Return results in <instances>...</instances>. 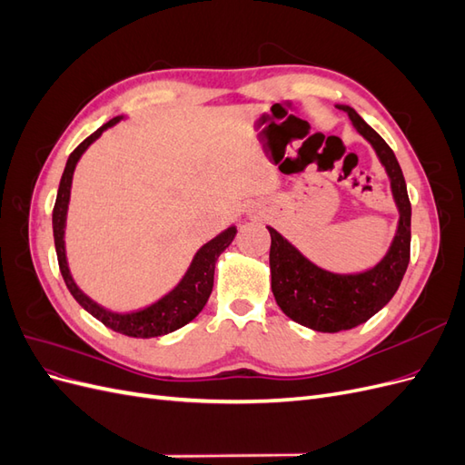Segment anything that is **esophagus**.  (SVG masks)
<instances>
[{"label": "esophagus", "mask_w": 465, "mask_h": 465, "mask_svg": "<svg viewBox=\"0 0 465 465\" xmlns=\"http://www.w3.org/2000/svg\"><path fill=\"white\" fill-rule=\"evenodd\" d=\"M248 215L256 219V217H262V215H263V211H262L260 207H250V209H248Z\"/></svg>", "instance_id": "esophagus-1"}]
</instances>
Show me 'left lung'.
Segmentation results:
<instances>
[{"instance_id": "left-lung-1", "label": "left lung", "mask_w": 465, "mask_h": 465, "mask_svg": "<svg viewBox=\"0 0 465 465\" xmlns=\"http://www.w3.org/2000/svg\"><path fill=\"white\" fill-rule=\"evenodd\" d=\"M337 108L347 112L357 134L372 145L390 178V190L400 219L386 256L374 267L359 273L323 270L308 260L283 234L267 227L272 234V291L279 308L301 326L323 333L357 328L359 323L382 311L405 275L411 244V203L396 154L353 108L347 104H337Z\"/></svg>"}]
</instances>
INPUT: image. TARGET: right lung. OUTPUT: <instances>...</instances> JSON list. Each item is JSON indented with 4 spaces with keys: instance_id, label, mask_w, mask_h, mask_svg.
<instances>
[{
    "instance_id": "1",
    "label": "right lung",
    "mask_w": 465,
    "mask_h": 465,
    "mask_svg": "<svg viewBox=\"0 0 465 465\" xmlns=\"http://www.w3.org/2000/svg\"><path fill=\"white\" fill-rule=\"evenodd\" d=\"M120 120H124V116H116L110 122H106L104 125H101V128H98L94 134H91L85 142L69 154L62 180H60L58 198H55L54 213H52L54 244H55V254H58L62 277L65 281L69 292L74 294V299L85 308L91 316H94L98 322H103L106 328L128 337H143V340H147V337H159V335H166L180 330L203 311L209 294L213 291L215 262L232 242L236 227L231 224V227H227L215 238H211L209 242H205L198 252H195L186 273L182 275L178 283L166 294H163L159 301L151 302L149 306H143L139 308V311H132V312H114L94 302L91 297H87V294L77 287L72 272H69L67 254H65L64 238H65L69 198H72V182H74L75 166L83 157V153H85L98 137H101L108 128H112V125H116Z\"/></svg>"
}]
</instances>
